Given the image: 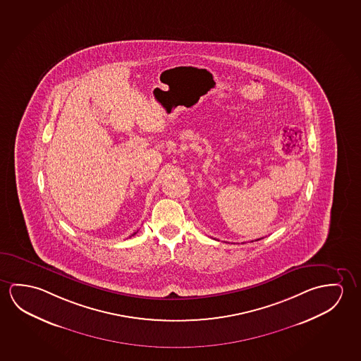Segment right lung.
<instances>
[{
    "label": "right lung",
    "instance_id": "add662e5",
    "mask_svg": "<svg viewBox=\"0 0 361 361\" xmlns=\"http://www.w3.org/2000/svg\"><path fill=\"white\" fill-rule=\"evenodd\" d=\"M135 233H137V232H135ZM135 233H133V235H135Z\"/></svg>",
    "mask_w": 361,
    "mask_h": 361
}]
</instances>
